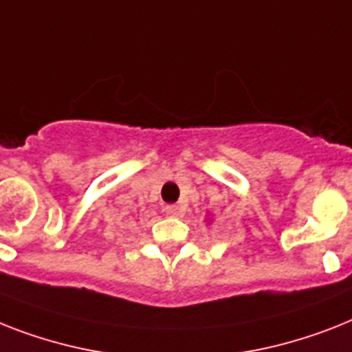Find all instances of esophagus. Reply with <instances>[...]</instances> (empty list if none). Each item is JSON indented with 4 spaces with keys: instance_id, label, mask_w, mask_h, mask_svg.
Instances as JSON below:
<instances>
[{
    "instance_id": "1",
    "label": "esophagus",
    "mask_w": 352,
    "mask_h": 352,
    "mask_svg": "<svg viewBox=\"0 0 352 352\" xmlns=\"http://www.w3.org/2000/svg\"><path fill=\"white\" fill-rule=\"evenodd\" d=\"M164 211H166L168 215H173V217H177V215H182V211H184V208H182V206H179V204H173V206H164Z\"/></svg>"
}]
</instances>
